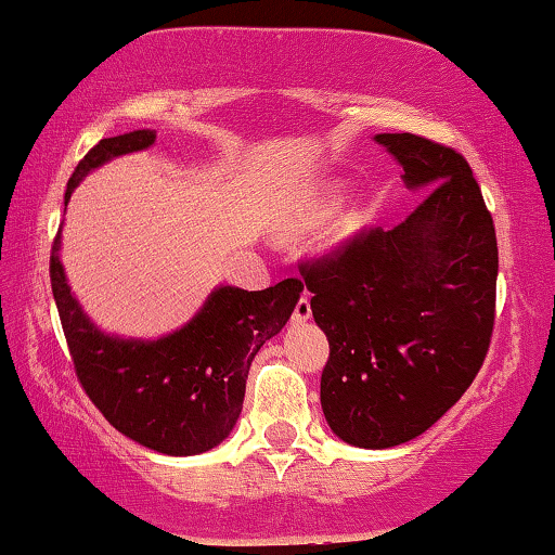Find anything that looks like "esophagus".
Returning a JSON list of instances; mask_svg holds the SVG:
<instances>
[{"mask_svg":"<svg viewBox=\"0 0 555 555\" xmlns=\"http://www.w3.org/2000/svg\"><path fill=\"white\" fill-rule=\"evenodd\" d=\"M312 317V305H310V297L307 295H302L297 299V305H295V312H293V322L295 324H302V322H307Z\"/></svg>","mask_w":555,"mask_h":555,"instance_id":"1","label":"esophagus"}]
</instances>
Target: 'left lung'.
<instances>
[{
    "mask_svg": "<svg viewBox=\"0 0 555 555\" xmlns=\"http://www.w3.org/2000/svg\"><path fill=\"white\" fill-rule=\"evenodd\" d=\"M376 142L428 186L390 231L361 229L302 260L314 322L330 339L322 411L357 448L417 438L455 405L482 369L494 332L499 250L492 214L467 159L411 132Z\"/></svg>",
    "mask_w": 555,
    "mask_h": 555,
    "instance_id": "left-lung-1",
    "label": "left lung"
}]
</instances>
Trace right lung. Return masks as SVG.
I'll list each match as a JSON object with an SVG mask.
<instances>
[{
	"instance_id": "1",
	"label": "right lung",
	"mask_w": 555,
	"mask_h": 555,
	"mask_svg": "<svg viewBox=\"0 0 555 555\" xmlns=\"http://www.w3.org/2000/svg\"><path fill=\"white\" fill-rule=\"evenodd\" d=\"M152 130L100 140L68 179L66 204L90 169L154 142ZM51 248V289L73 369L105 421L127 438L165 455H198L229 438L238 421L250 361L293 314L302 283L256 289L218 287L192 322L157 341L107 337L80 312Z\"/></svg>"
}]
</instances>
